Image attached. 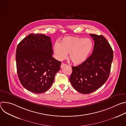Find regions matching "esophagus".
Returning <instances> with one entry per match:
<instances>
[{
  "mask_svg": "<svg viewBox=\"0 0 126 126\" xmlns=\"http://www.w3.org/2000/svg\"><path fill=\"white\" fill-rule=\"evenodd\" d=\"M66 65H66V64H65V63H62V64H61V68H63V67L66 66Z\"/></svg>",
  "mask_w": 126,
  "mask_h": 126,
  "instance_id": "obj_1",
  "label": "esophagus"
}]
</instances>
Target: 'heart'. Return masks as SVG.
<instances>
[{"label":"heart","mask_w":126,"mask_h":126,"mask_svg":"<svg viewBox=\"0 0 126 126\" xmlns=\"http://www.w3.org/2000/svg\"><path fill=\"white\" fill-rule=\"evenodd\" d=\"M93 48V43L90 39L66 36L61 40L60 43L56 42L53 49L57 60L65 59L69 53L70 61L75 65H80L90 56Z\"/></svg>","instance_id":"1"}]
</instances>
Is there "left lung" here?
Here are the masks:
<instances>
[{
  "mask_svg": "<svg viewBox=\"0 0 126 126\" xmlns=\"http://www.w3.org/2000/svg\"><path fill=\"white\" fill-rule=\"evenodd\" d=\"M94 41L92 55L83 64L72 66L69 80L78 92L86 94L100 88L109 78L113 59V51L103 35L90 34Z\"/></svg>",
  "mask_w": 126,
  "mask_h": 126,
  "instance_id": "1",
  "label": "left lung"
}]
</instances>
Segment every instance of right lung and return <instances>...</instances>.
I'll list each match as a JSON object with an SVG mask.
<instances>
[{
    "label": "right lung",
    "mask_w": 126,
    "mask_h": 126,
    "mask_svg": "<svg viewBox=\"0 0 126 126\" xmlns=\"http://www.w3.org/2000/svg\"><path fill=\"white\" fill-rule=\"evenodd\" d=\"M53 53L50 37L42 34H30L17 45V72L27 90L40 94L51 87L61 64Z\"/></svg>",
    "instance_id": "add662e5"
}]
</instances>
